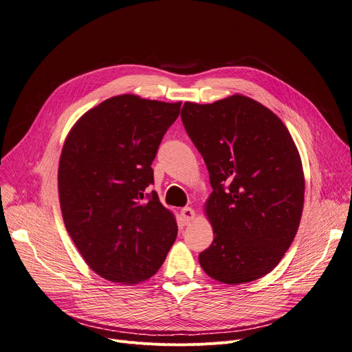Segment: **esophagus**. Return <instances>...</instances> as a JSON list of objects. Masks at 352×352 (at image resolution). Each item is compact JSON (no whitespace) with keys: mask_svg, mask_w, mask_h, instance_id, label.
Returning a JSON list of instances; mask_svg holds the SVG:
<instances>
[{"mask_svg":"<svg viewBox=\"0 0 352 352\" xmlns=\"http://www.w3.org/2000/svg\"><path fill=\"white\" fill-rule=\"evenodd\" d=\"M181 218L184 221V224L187 226L195 218V212H194V210L191 207H186V208L181 210Z\"/></svg>","mask_w":352,"mask_h":352,"instance_id":"1","label":"esophagus"}]
</instances>
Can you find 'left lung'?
Masks as SVG:
<instances>
[{
  "label": "left lung",
  "mask_w": 352,
  "mask_h": 352,
  "mask_svg": "<svg viewBox=\"0 0 352 352\" xmlns=\"http://www.w3.org/2000/svg\"><path fill=\"white\" fill-rule=\"evenodd\" d=\"M181 120L212 187L206 215L214 241L199 254V265L230 285L261 278L278 265L300 227L305 179L297 145L271 109L241 94L186 102Z\"/></svg>",
  "instance_id": "1"
}]
</instances>
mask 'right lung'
Listing matches in <instances>:
<instances>
[{
  "label": "right lung",
  "instance_id": "1",
  "mask_svg": "<svg viewBox=\"0 0 352 352\" xmlns=\"http://www.w3.org/2000/svg\"><path fill=\"white\" fill-rule=\"evenodd\" d=\"M181 102L111 97L74 124L58 165L65 228L87 265L102 278L133 285L162 265L177 221L155 191L151 164Z\"/></svg>",
  "mask_w": 352,
  "mask_h": 352
}]
</instances>
